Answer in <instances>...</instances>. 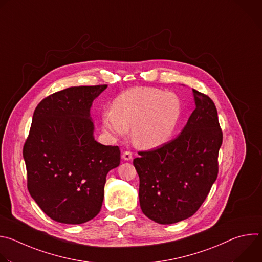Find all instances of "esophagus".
<instances>
[{
	"instance_id": "1",
	"label": "esophagus",
	"mask_w": 262,
	"mask_h": 262,
	"mask_svg": "<svg viewBox=\"0 0 262 262\" xmlns=\"http://www.w3.org/2000/svg\"><path fill=\"white\" fill-rule=\"evenodd\" d=\"M122 159L124 161H130L133 159V154L130 151H124L122 155Z\"/></svg>"
}]
</instances>
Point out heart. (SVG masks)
<instances>
[{"mask_svg": "<svg viewBox=\"0 0 262 262\" xmlns=\"http://www.w3.org/2000/svg\"><path fill=\"white\" fill-rule=\"evenodd\" d=\"M180 116V101L170 92L156 88H133L117 96L112 108L102 112V127L120 137L132 128L134 144L157 148L171 138Z\"/></svg>", "mask_w": 262, "mask_h": 262, "instance_id": "b5f03b06", "label": "heart"}]
</instances>
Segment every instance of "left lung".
I'll use <instances>...</instances> for the list:
<instances>
[{
    "instance_id": "obj_1",
    "label": "left lung",
    "mask_w": 262,
    "mask_h": 262,
    "mask_svg": "<svg viewBox=\"0 0 262 262\" xmlns=\"http://www.w3.org/2000/svg\"><path fill=\"white\" fill-rule=\"evenodd\" d=\"M193 93L196 107L180 135L134 160L141 209L163 225L192 216L217 177L223 133L216 107L206 94Z\"/></svg>"
}]
</instances>
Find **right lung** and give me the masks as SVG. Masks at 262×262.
Segmentation results:
<instances>
[{"label": "right lung", "mask_w": 262, "mask_h": 262, "mask_svg": "<svg viewBox=\"0 0 262 262\" xmlns=\"http://www.w3.org/2000/svg\"><path fill=\"white\" fill-rule=\"evenodd\" d=\"M107 85L70 87L36 106L24 145L32 198L56 222L82 224L100 211L105 177L120 164L118 146L94 140L93 100Z\"/></svg>", "instance_id": "add662e5"}]
</instances>
